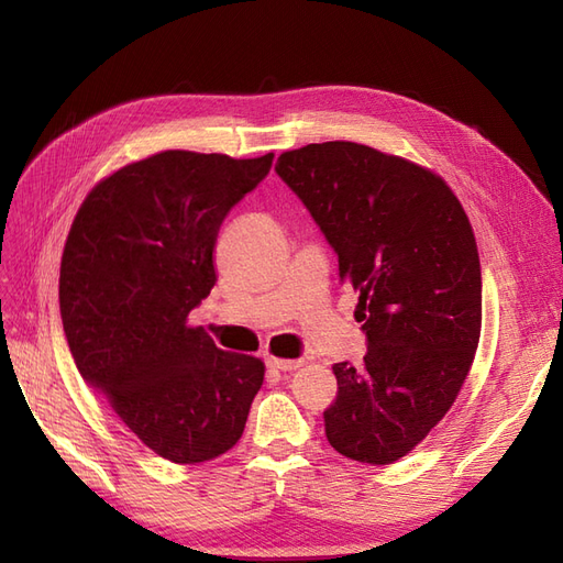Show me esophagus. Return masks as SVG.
I'll return each mask as SVG.
<instances>
[{"label": "esophagus", "mask_w": 563, "mask_h": 563, "mask_svg": "<svg viewBox=\"0 0 563 563\" xmlns=\"http://www.w3.org/2000/svg\"><path fill=\"white\" fill-rule=\"evenodd\" d=\"M267 368H275V371H296L300 368V360H277V356H267Z\"/></svg>", "instance_id": "obj_1"}]
</instances>
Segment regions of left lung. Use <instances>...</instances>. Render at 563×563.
I'll return each instance as SVG.
<instances>
[{
	"mask_svg": "<svg viewBox=\"0 0 563 563\" xmlns=\"http://www.w3.org/2000/svg\"><path fill=\"white\" fill-rule=\"evenodd\" d=\"M360 294L364 364H333L329 444L389 465L446 416L482 333V267L470 220L428 168L350 141L284 152L275 166Z\"/></svg>",
	"mask_w": 563,
	"mask_h": 563,
	"instance_id": "1",
	"label": "left lung"
}]
</instances>
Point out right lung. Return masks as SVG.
<instances>
[{
  "label": "right lung",
  "mask_w": 563,
  "mask_h": 563,
  "mask_svg": "<svg viewBox=\"0 0 563 563\" xmlns=\"http://www.w3.org/2000/svg\"><path fill=\"white\" fill-rule=\"evenodd\" d=\"M275 155L166 150L100 180L60 261V317L81 378L147 449L195 465L240 441L261 360L216 347L187 314L218 279V230Z\"/></svg>",
  "instance_id": "right-lung-1"
}]
</instances>
